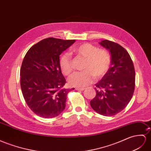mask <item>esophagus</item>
<instances>
[{"label":"esophagus","mask_w":151,"mask_h":151,"mask_svg":"<svg viewBox=\"0 0 151 151\" xmlns=\"http://www.w3.org/2000/svg\"><path fill=\"white\" fill-rule=\"evenodd\" d=\"M84 89H85L84 88H80V87H76V88H75L76 91H83Z\"/></svg>","instance_id":"1"}]
</instances>
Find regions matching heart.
<instances>
[{
    "label": "heart",
    "instance_id": "obj_1",
    "mask_svg": "<svg viewBox=\"0 0 151 151\" xmlns=\"http://www.w3.org/2000/svg\"><path fill=\"white\" fill-rule=\"evenodd\" d=\"M77 57L85 59L82 69L84 71L75 73L68 80L69 86L83 87L93 82L94 76L101 78L109 71L111 57L106 50L99 49L97 46L85 42L76 46L72 50ZM59 66L64 75L69 76L73 71V61L68 53L62 54L59 59Z\"/></svg>",
    "mask_w": 151,
    "mask_h": 151
}]
</instances>
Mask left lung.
I'll return each mask as SVG.
<instances>
[{
	"label": "left lung",
	"mask_w": 151,
	"mask_h": 151,
	"mask_svg": "<svg viewBox=\"0 0 151 151\" xmlns=\"http://www.w3.org/2000/svg\"><path fill=\"white\" fill-rule=\"evenodd\" d=\"M99 45L109 50L112 66L96 84V94L90 104L99 114L110 117L124 109L132 98L135 71L129 54L122 46L106 40Z\"/></svg>",
	"instance_id": "1"
}]
</instances>
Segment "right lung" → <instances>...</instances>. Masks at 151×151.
Wrapping results in <instances>:
<instances>
[{
	"label": "right lung",
	"mask_w": 151,
	"mask_h": 151,
	"mask_svg": "<svg viewBox=\"0 0 151 151\" xmlns=\"http://www.w3.org/2000/svg\"><path fill=\"white\" fill-rule=\"evenodd\" d=\"M75 40L44 39L30 48L20 69V86L27 105L43 118L59 115L65 108L66 81L59 66V56Z\"/></svg>",
	"instance_id": "1"
}]
</instances>
